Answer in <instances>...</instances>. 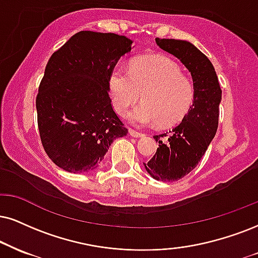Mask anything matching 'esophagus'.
<instances>
[{"instance_id":"34e87169","label":"esophagus","mask_w":258,"mask_h":258,"mask_svg":"<svg viewBox=\"0 0 258 258\" xmlns=\"http://www.w3.org/2000/svg\"><path fill=\"white\" fill-rule=\"evenodd\" d=\"M129 134L130 136H133V138H142L145 134H142V133L140 132H136L134 129H129Z\"/></svg>"}]
</instances>
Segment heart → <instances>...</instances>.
I'll return each instance as SVG.
<instances>
[{
  "label": "heart",
  "mask_w": 258,
  "mask_h": 258,
  "mask_svg": "<svg viewBox=\"0 0 258 258\" xmlns=\"http://www.w3.org/2000/svg\"><path fill=\"white\" fill-rule=\"evenodd\" d=\"M112 104L120 114L128 112L142 94L144 103L129 118L138 125H173L183 119L194 101V86L179 66L166 56H146L132 68L116 66L110 74Z\"/></svg>",
  "instance_id": "obj_1"
}]
</instances>
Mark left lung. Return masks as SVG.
Masks as SVG:
<instances>
[{"label": "left lung", "instance_id": "1", "mask_svg": "<svg viewBox=\"0 0 258 258\" xmlns=\"http://www.w3.org/2000/svg\"><path fill=\"white\" fill-rule=\"evenodd\" d=\"M155 41L185 66L194 82V101L187 113L170 133L154 136L159 147L144 163L154 179L174 182L197 166L217 134L221 88L212 62L191 43L160 38Z\"/></svg>", "mask_w": 258, "mask_h": 258}]
</instances>
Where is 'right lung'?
I'll list each match as a JSON object with an SVG mask.
<instances>
[{
    "label": "right lung",
    "instance_id": "right-lung-1",
    "mask_svg": "<svg viewBox=\"0 0 258 258\" xmlns=\"http://www.w3.org/2000/svg\"><path fill=\"white\" fill-rule=\"evenodd\" d=\"M132 44L118 34L81 31L50 57L36 98L38 129L62 170H95L113 140L128 134L112 109L109 80Z\"/></svg>",
    "mask_w": 258,
    "mask_h": 258
}]
</instances>
